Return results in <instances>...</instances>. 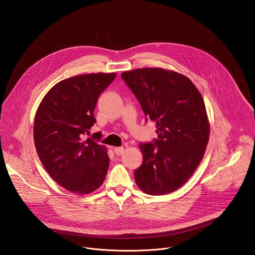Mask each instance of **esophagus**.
I'll return each instance as SVG.
<instances>
[{"mask_svg":"<svg viewBox=\"0 0 255 255\" xmlns=\"http://www.w3.org/2000/svg\"><path fill=\"white\" fill-rule=\"evenodd\" d=\"M114 151L115 153L118 155V156H122V154L124 153V148L123 147H115L114 148Z\"/></svg>","mask_w":255,"mask_h":255,"instance_id":"34e87169","label":"esophagus"}]
</instances>
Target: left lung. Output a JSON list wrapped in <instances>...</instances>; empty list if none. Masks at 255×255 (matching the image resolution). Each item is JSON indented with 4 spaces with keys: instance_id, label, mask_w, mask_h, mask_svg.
Returning a JSON list of instances; mask_svg holds the SVG:
<instances>
[{
    "instance_id": "left-lung-1",
    "label": "left lung",
    "mask_w": 255,
    "mask_h": 255,
    "mask_svg": "<svg viewBox=\"0 0 255 255\" xmlns=\"http://www.w3.org/2000/svg\"><path fill=\"white\" fill-rule=\"evenodd\" d=\"M158 138L139 143L142 164L134 181L147 194L165 195L182 186L203 159L209 138L204 99L184 75L159 68L122 74Z\"/></svg>"
}]
</instances>
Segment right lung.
Segmentation results:
<instances>
[{
	"instance_id": "add662e5",
	"label": "right lung",
	"mask_w": 255,
	"mask_h": 255,
	"mask_svg": "<svg viewBox=\"0 0 255 255\" xmlns=\"http://www.w3.org/2000/svg\"><path fill=\"white\" fill-rule=\"evenodd\" d=\"M117 73H90L53 86L43 98L34 119V144L49 176L77 195L89 194L105 180L110 158L97 133L84 139L96 123L98 97Z\"/></svg>"
}]
</instances>
